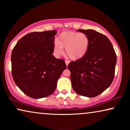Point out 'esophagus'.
I'll list each match as a JSON object with an SVG mask.
<instances>
[{"label": "esophagus", "instance_id": "1", "mask_svg": "<svg viewBox=\"0 0 130 130\" xmlns=\"http://www.w3.org/2000/svg\"><path fill=\"white\" fill-rule=\"evenodd\" d=\"M69 63H70V62H69L68 60H65V63H66V65H67V67H68V65Z\"/></svg>", "mask_w": 130, "mask_h": 130}]
</instances>
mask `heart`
<instances>
[{
    "label": "heart",
    "instance_id": "obj_1",
    "mask_svg": "<svg viewBox=\"0 0 130 130\" xmlns=\"http://www.w3.org/2000/svg\"><path fill=\"white\" fill-rule=\"evenodd\" d=\"M89 37L83 32L68 31L62 32L53 44V51L56 56L63 54L65 48L67 55L71 59L78 60L87 53L89 47Z\"/></svg>",
    "mask_w": 130,
    "mask_h": 130
}]
</instances>
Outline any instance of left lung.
<instances>
[{"label":"left lung","instance_id":"1","mask_svg":"<svg viewBox=\"0 0 130 130\" xmlns=\"http://www.w3.org/2000/svg\"><path fill=\"white\" fill-rule=\"evenodd\" d=\"M89 37L88 51L82 58L71 62L72 89L78 94L93 98L110 86L115 76L117 55L106 36L93 30H78Z\"/></svg>","mask_w":130,"mask_h":130}]
</instances>
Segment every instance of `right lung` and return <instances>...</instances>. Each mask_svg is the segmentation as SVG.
<instances>
[{"label":"right lung","mask_w":130,"mask_h":130,"mask_svg":"<svg viewBox=\"0 0 130 130\" xmlns=\"http://www.w3.org/2000/svg\"><path fill=\"white\" fill-rule=\"evenodd\" d=\"M56 33L55 30L30 32L19 40L12 52L13 81L31 98H43L52 94L67 68L64 60L52 55Z\"/></svg>","instance_id":"obj_1"}]
</instances>
